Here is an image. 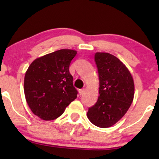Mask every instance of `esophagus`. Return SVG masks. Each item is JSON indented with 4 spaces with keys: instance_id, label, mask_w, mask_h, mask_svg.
<instances>
[{
    "instance_id": "esophagus-1",
    "label": "esophagus",
    "mask_w": 159,
    "mask_h": 159,
    "mask_svg": "<svg viewBox=\"0 0 159 159\" xmlns=\"http://www.w3.org/2000/svg\"><path fill=\"white\" fill-rule=\"evenodd\" d=\"M84 90H85L84 89H80V90H78V93H79V94L81 95H81L83 94L84 93Z\"/></svg>"
}]
</instances>
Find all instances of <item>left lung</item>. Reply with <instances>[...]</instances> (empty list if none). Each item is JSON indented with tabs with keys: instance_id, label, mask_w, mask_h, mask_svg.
Here are the masks:
<instances>
[{
	"instance_id": "left-lung-1",
	"label": "left lung",
	"mask_w": 159,
	"mask_h": 159,
	"mask_svg": "<svg viewBox=\"0 0 159 159\" xmlns=\"http://www.w3.org/2000/svg\"><path fill=\"white\" fill-rule=\"evenodd\" d=\"M99 89L98 100L89 107L87 117L100 128L112 126L125 115L134 98L132 75L117 57L105 52L95 54Z\"/></svg>"
}]
</instances>
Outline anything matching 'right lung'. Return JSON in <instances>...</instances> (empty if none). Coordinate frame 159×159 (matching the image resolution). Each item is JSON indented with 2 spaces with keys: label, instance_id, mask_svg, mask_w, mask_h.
<instances>
[{
  "label": "right lung",
  "instance_id": "right-lung-1",
  "mask_svg": "<svg viewBox=\"0 0 159 159\" xmlns=\"http://www.w3.org/2000/svg\"><path fill=\"white\" fill-rule=\"evenodd\" d=\"M77 52L61 49L32 62L25 76L27 105L42 120H55L77 98L69 65Z\"/></svg>",
  "mask_w": 159,
  "mask_h": 159
}]
</instances>
